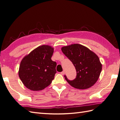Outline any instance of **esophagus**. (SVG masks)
I'll use <instances>...</instances> for the list:
<instances>
[{"mask_svg": "<svg viewBox=\"0 0 120 120\" xmlns=\"http://www.w3.org/2000/svg\"><path fill=\"white\" fill-rule=\"evenodd\" d=\"M60 73H61V75H64V74H65V72H64V71H63L61 72Z\"/></svg>", "mask_w": 120, "mask_h": 120, "instance_id": "esophagus-1", "label": "esophagus"}]
</instances>
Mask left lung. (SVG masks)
I'll return each mask as SVG.
<instances>
[{
    "mask_svg": "<svg viewBox=\"0 0 120 120\" xmlns=\"http://www.w3.org/2000/svg\"><path fill=\"white\" fill-rule=\"evenodd\" d=\"M63 54L71 61L76 71L75 79L66 81L72 87L86 89L93 86L99 78L102 64L97 55L88 48L79 44H72L61 48Z\"/></svg>",
    "mask_w": 120,
    "mask_h": 120,
    "instance_id": "left-lung-1",
    "label": "left lung"
}]
</instances>
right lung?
<instances>
[{
  "label": "right lung",
  "instance_id": "1",
  "mask_svg": "<svg viewBox=\"0 0 120 120\" xmlns=\"http://www.w3.org/2000/svg\"><path fill=\"white\" fill-rule=\"evenodd\" d=\"M54 48L42 45L24 57L20 63L19 76L25 86L40 91L50 85L56 73L57 63L52 61Z\"/></svg>",
  "mask_w": 120,
  "mask_h": 120
}]
</instances>
